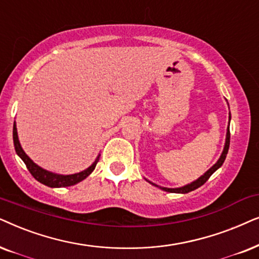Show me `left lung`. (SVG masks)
Listing matches in <instances>:
<instances>
[{
  "instance_id": "left-lung-1",
  "label": "left lung",
  "mask_w": 259,
  "mask_h": 259,
  "mask_svg": "<svg viewBox=\"0 0 259 259\" xmlns=\"http://www.w3.org/2000/svg\"><path fill=\"white\" fill-rule=\"evenodd\" d=\"M229 148H230V126L227 127V134H226V142H225V147H224V151L222 154V156H220V158L218 160V162L213 165V167L211 168V169H208L206 173L202 175V177H200L198 180L192 182V184H189L187 186H184V187H180V188H165V187H160L161 189H163V191L165 192H171V193H188V192H192L194 191V189L201 187L202 185L205 184L206 181L208 180L209 177L214 173V171L218 169L219 167H222V164L224 163V161H225L226 158V155H227V151H229ZM154 185V184H153ZM156 186V185H154Z\"/></svg>"
}]
</instances>
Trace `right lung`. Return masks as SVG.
I'll use <instances>...</instances> for the list:
<instances>
[{"mask_svg":"<svg viewBox=\"0 0 259 259\" xmlns=\"http://www.w3.org/2000/svg\"><path fill=\"white\" fill-rule=\"evenodd\" d=\"M13 140H14V147H15L16 154L22 158L23 162H25L27 169L29 170V173L33 175V178L35 179V180L41 182V184L48 186V187H67V186H73L75 184H78V182H80L84 180V179L88 178L89 175L94 171V169L96 168V164H97V161H96L94 162V164H92L91 167L88 168V169L73 175L53 174L51 173V171H47L42 169V168H40L39 165H36L28 156H27L25 151L22 150L21 146H20L19 139H17L15 123H14V126H13Z\"/></svg>","mask_w":259,"mask_h":259,"instance_id":"right-lung-1","label":"right lung"}]
</instances>
